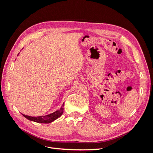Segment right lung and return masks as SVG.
<instances>
[{"instance_id": "obj_1", "label": "right lung", "mask_w": 153, "mask_h": 153, "mask_svg": "<svg viewBox=\"0 0 153 153\" xmlns=\"http://www.w3.org/2000/svg\"><path fill=\"white\" fill-rule=\"evenodd\" d=\"M64 103L62 104V106L60 108V110L55 111V112L47 115H43V116H38V117H32V116H29V115H24L22 114L24 116L27 118V119L30 120V121H34L36 123H45V124H47L52 123L55 120H56L57 118L59 117H61L62 114H63V106H64Z\"/></svg>"}]
</instances>
